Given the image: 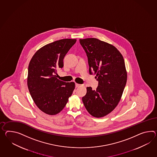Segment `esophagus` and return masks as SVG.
<instances>
[{"mask_svg": "<svg viewBox=\"0 0 157 157\" xmlns=\"http://www.w3.org/2000/svg\"><path fill=\"white\" fill-rule=\"evenodd\" d=\"M80 86H82V84H78V83H75V86H76L77 87H80Z\"/></svg>", "mask_w": 157, "mask_h": 157, "instance_id": "34e87169", "label": "esophagus"}]
</instances>
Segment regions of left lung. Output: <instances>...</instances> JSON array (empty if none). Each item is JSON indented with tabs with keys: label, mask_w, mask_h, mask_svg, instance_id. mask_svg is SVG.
Here are the masks:
<instances>
[{
	"label": "left lung",
	"mask_w": 157,
	"mask_h": 157,
	"mask_svg": "<svg viewBox=\"0 0 157 157\" xmlns=\"http://www.w3.org/2000/svg\"><path fill=\"white\" fill-rule=\"evenodd\" d=\"M88 58L89 72L94 73L98 81L96 90L87 87L82 98L90 115L101 117L109 114L121 99L127 80L122 54L115 46L95 38L79 40Z\"/></svg>",
	"instance_id": "8db88e82"
}]
</instances>
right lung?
Segmentation results:
<instances>
[{
	"label": "right lung",
	"mask_w": 157,
	"mask_h": 157,
	"mask_svg": "<svg viewBox=\"0 0 157 157\" xmlns=\"http://www.w3.org/2000/svg\"><path fill=\"white\" fill-rule=\"evenodd\" d=\"M76 39H62L37 50L28 66L27 84L31 96L38 108L48 115L59 113L67 103L75 88L74 82L57 78V70L63 66V58Z\"/></svg>",
	"instance_id": "obj_1"
}]
</instances>
